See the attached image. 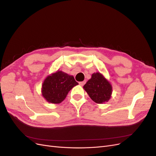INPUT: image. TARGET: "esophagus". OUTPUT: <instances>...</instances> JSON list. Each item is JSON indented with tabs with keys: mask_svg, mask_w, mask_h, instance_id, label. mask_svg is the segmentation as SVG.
I'll list each match as a JSON object with an SVG mask.
<instances>
[{
	"mask_svg": "<svg viewBox=\"0 0 156 156\" xmlns=\"http://www.w3.org/2000/svg\"><path fill=\"white\" fill-rule=\"evenodd\" d=\"M86 83V81H81V82H79V85L80 86H81V87H83L84 84Z\"/></svg>",
	"mask_w": 156,
	"mask_h": 156,
	"instance_id": "34e87169",
	"label": "esophagus"
}]
</instances>
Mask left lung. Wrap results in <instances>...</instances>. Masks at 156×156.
<instances>
[{
  "label": "left lung",
  "instance_id": "left-lung-1",
  "mask_svg": "<svg viewBox=\"0 0 156 156\" xmlns=\"http://www.w3.org/2000/svg\"><path fill=\"white\" fill-rule=\"evenodd\" d=\"M83 88L94 102L103 104L111 98L112 87L111 83L100 72L94 73L83 86Z\"/></svg>",
  "mask_w": 156,
  "mask_h": 156
}]
</instances>
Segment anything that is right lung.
Segmentation results:
<instances>
[{
  "label": "right lung",
  "mask_w": 156,
  "mask_h": 156,
  "mask_svg": "<svg viewBox=\"0 0 156 156\" xmlns=\"http://www.w3.org/2000/svg\"><path fill=\"white\" fill-rule=\"evenodd\" d=\"M77 84L79 83L75 81L73 75L57 70L45 79L41 88V95L48 102L58 104L65 100L68 92Z\"/></svg>",
  "instance_id": "right-lung-1"
}]
</instances>
